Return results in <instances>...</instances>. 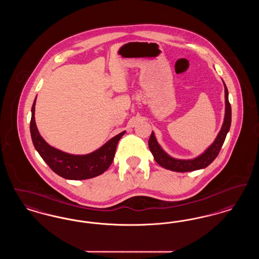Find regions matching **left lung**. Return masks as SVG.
I'll return each mask as SVG.
<instances>
[{"label": "left lung", "instance_id": "obj_1", "mask_svg": "<svg viewBox=\"0 0 259 259\" xmlns=\"http://www.w3.org/2000/svg\"><path fill=\"white\" fill-rule=\"evenodd\" d=\"M224 90H225V115H224V121L222 124V129L217 139L214 140V142L200 156L190 160L175 159L170 155H168L161 148L155 139L154 133L151 132V135L148 140V147L151 153L153 154L154 159L160 166L174 172H191V171L200 170L208 167L209 164L217 158L231 125V106L228 100V90L225 83H224Z\"/></svg>", "mask_w": 259, "mask_h": 259}]
</instances>
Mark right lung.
<instances>
[{
  "mask_svg": "<svg viewBox=\"0 0 259 259\" xmlns=\"http://www.w3.org/2000/svg\"><path fill=\"white\" fill-rule=\"evenodd\" d=\"M36 99L32 106L30 132L34 147L50 169L67 180H87L103 174L111 166L118 141L125 131L113 137L103 147L85 155H73L52 148L39 135L35 121Z\"/></svg>",
  "mask_w": 259,
  "mask_h": 259,
  "instance_id": "1",
  "label": "right lung"
}]
</instances>
